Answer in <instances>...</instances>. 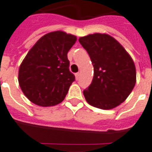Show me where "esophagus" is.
Instances as JSON below:
<instances>
[{
  "instance_id": "esophagus-1",
  "label": "esophagus",
  "mask_w": 152,
  "mask_h": 152,
  "mask_svg": "<svg viewBox=\"0 0 152 152\" xmlns=\"http://www.w3.org/2000/svg\"><path fill=\"white\" fill-rule=\"evenodd\" d=\"M79 78H80V72L76 73V79L79 80Z\"/></svg>"
}]
</instances>
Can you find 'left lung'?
Here are the masks:
<instances>
[{
	"label": "left lung",
	"instance_id": "1",
	"mask_svg": "<svg viewBox=\"0 0 152 152\" xmlns=\"http://www.w3.org/2000/svg\"><path fill=\"white\" fill-rule=\"evenodd\" d=\"M94 67L91 85L83 93L94 107L110 110L122 103L136 82L135 66L124 48L109 34H93L79 39Z\"/></svg>",
	"mask_w": 152,
	"mask_h": 152
}]
</instances>
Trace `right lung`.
<instances>
[{
  "instance_id": "right-lung-1",
  "label": "right lung",
  "mask_w": 152,
  "mask_h": 152,
  "mask_svg": "<svg viewBox=\"0 0 152 152\" xmlns=\"http://www.w3.org/2000/svg\"><path fill=\"white\" fill-rule=\"evenodd\" d=\"M76 41L75 35L54 31L42 36L29 50L19 67L18 82L30 102L52 106L64 101L75 80L67 52Z\"/></svg>"
}]
</instances>
